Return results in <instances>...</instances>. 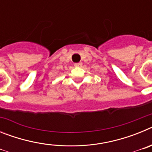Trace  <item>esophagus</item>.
<instances>
[{
    "instance_id": "esophagus-1",
    "label": "esophagus",
    "mask_w": 152,
    "mask_h": 152,
    "mask_svg": "<svg viewBox=\"0 0 152 152\" xmlns=\"http://www.w3.org/2000/svg\"><path fill=\"white\" fill-rule=\"evenodd\" d=\"M82 65V63L81 62H78V63H75V67H80Z\"/></svg>"
}]
</instances>
